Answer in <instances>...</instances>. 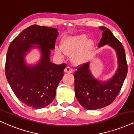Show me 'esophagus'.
<instances>
[{
	"label": "esophagus",
	"instance_id": "obj_1",
	"mask_svg": "<svg viewBox=\"0 0 134 134\" xmlns=\"http://www.w3.org/2000/svg\"><path fill=\"white\" fill-rule=\"evenodd\" d=\"M64 71H65V72H66V73H72V69H71L70 67L68 66V67H66L65 69V70H64Z\"/></svg>",
	"mask_w": 134,
	"mask_h": 134
}]
</instances>
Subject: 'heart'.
<instances>
[{"label": "heart", "instance_id": "1", "mask_svg": "<svg viewBox=\"0 0 134 134\" xmlns=\"http://www.w3.org/2000/svg\"><path fill=\"white\" fill-rule=\"evenodd\" d=\"M88 37L84 33L66 36L62 40V47H55V52L60 56L63 55L64 53L72 54V63L76 65H83L91 58L95 48L94 40Z\"/></svg>", "mask_w": 134, "mask_h": 134}]
</instances>
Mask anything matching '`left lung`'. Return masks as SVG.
<instances>
[{"mask_svg": "<svg viewBox=\"0 0 134 134\" xmlns=\"http://www.w3.org/2000/svg\"><path fill=\"white\" fill-rule=\"evenodd\" d=\"M100 29L103 32L98 47L108 45L113 48L118 58V68L114 75L107 81H101L93 76L89 62L74 72L76 97L79 103L88 110L102 108L111 103L120 92L127 73L126 53L122 44L109 29L104 26Z\"/></svg>", "mask_w": 134, "mask_h": 134, "instance_id": "left-lung-1", "label": "left lung"}]
</instances>
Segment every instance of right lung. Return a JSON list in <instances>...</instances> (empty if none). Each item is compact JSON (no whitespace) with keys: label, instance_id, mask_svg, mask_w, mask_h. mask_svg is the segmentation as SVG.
<instances>
[{"label":"right lung","instance_id":"add662e5","mask_svg":"<svg viewBox=\"0 0 134 134\" xmlns=\"http://www.w3.org/2000/svg\"><path fill=\"white\" fill-rule=\"evenodd\" d=\"M57 29L32 25L24 29L10 43L5 63V75L13 93L21 102L35 109L50 104L63 76L65 64L50 62L51 50L55 48ZM34 48L39 49L40 60L27 64L25 57Z\"/></svg>","mask_w":134,"mask_h":134}]
</instances>
